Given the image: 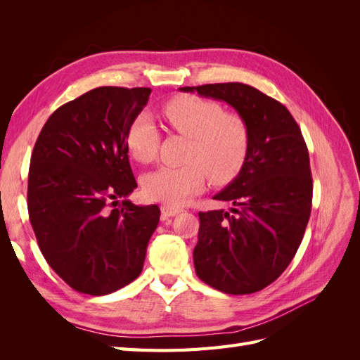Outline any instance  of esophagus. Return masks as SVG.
Here are the masks:
<instances>
[{"instance_id":"34e87169","label":"esophagus","mask_w":360,"mask_h":360,"mask_svg":"<svg viewBox=\"0 0 360 360\" xmlns=\"http://www.w3.org/2000/svg\"><path fill=\"white\" fill-rule=\"evenodd\" d=\"M160 212H162V214L165 216V217H171V216L179 214V213L181 212V209H180V207H177V205L162 204V205H160Z\"/></svg>"}]
</instances>
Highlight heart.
Wrapping results in <instances>:
<instances>
[{"label": "heart", "instance_id": "1", "mask_svg": "<svg viewBox=\"0 0 360 360\" xmlns=\"http://www.w3.org/2000/svg\"><path fill=\"white\" fill-rule=\"evenodd\" d=\"M165 123L189 138L180 167L163 165L143 177V189L151 201L181 204L205 188L207 180L226 184L243 169L250 146L246 120L200 96H176L160 108ZM159 130L148 114L134 117L126 129V148L132 159L148 163L158 155Z\"/></svg>", "mask_w": 360, "mask_h": 360}]
</instances>
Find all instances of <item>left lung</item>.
I'll return each instance as SVG.
<instances>
[{
	"label": "left lung",
	"mask_w": 360,
	"mask_h": 360,
	"mask_svg": "<svg viewBox=\"0 0 360 360\" xmlns=\"http://www.w3.org/2000/svg\"><path fill=\"white\" fill-rule=\"evenodd\" d=\"M231 105L249 126L240 174L214 195L233 213L200 212L193 264L198 278L226 294H250L276 281L296 255L312 205L309 153L281 102L242 82L183 86Z\"/></svg>",
	"instance_id": "left-lung-1"
}]
</instances>
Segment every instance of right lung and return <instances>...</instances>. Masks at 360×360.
Wrapping results in <instances>:
<instances>
[{
    "label": "right lung",
    "instance_id": "1",
    "mask_svg": "<svg viewBox=\"0 0 360 360\" xmlns=\"http://www.w3.org/2000/svg\"><path fill=\"white\" fill-rule=\"evenodd\" d=\"M150 93L146 86L86 91L52 112L32 150L30 222L48 264L79 292H114L143 270L160 210L118 200L138 186L124 135Z\"/></svg>",
    "mask_w": 360,
    "mask_h": 360
}]
</instances>
